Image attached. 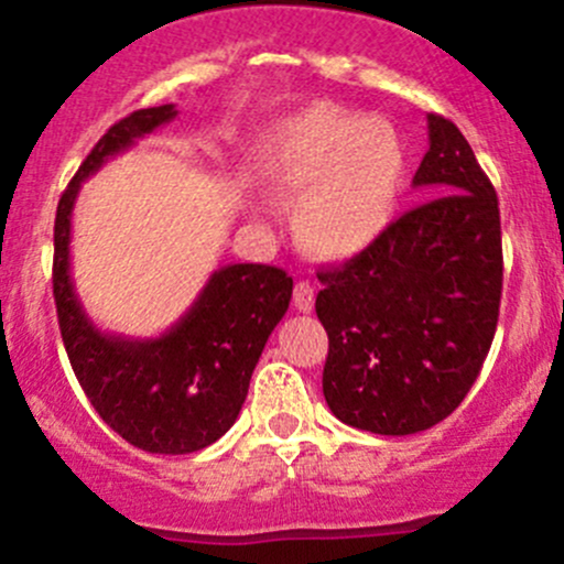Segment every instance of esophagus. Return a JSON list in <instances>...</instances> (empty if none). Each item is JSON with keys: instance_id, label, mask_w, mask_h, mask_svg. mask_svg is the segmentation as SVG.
Listing matches in <instances>:
<instances>
[{"instance_id": "obj_1", "label": "esophagus", "mask_w": 564, "mask_h": 564, "mask_svg": "<svg viewBox=\"0 0 564 564\" xmlns=\"http://www.w3.org/2000/svg\"><path fill=\"white\" fill-rule=\"evenodd\" d=\"M314 283L311 281H300L297 286H294V308L303 311V314H311L314 311Z\"/></svg>"}]
</instances>
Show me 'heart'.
I'll return each instance as SVG.
<instances>
[{"label": "heart", "instance_id": "heart-1", "mask_svg": "<svg viewBox=\"0 0 564 564\" xmlns=\"http://www.w3.org/2000/svg\"><path fill=\"white\" fill-rule=\"evenodd\" d=\"M406 169V147L392 124L327 104L289 119L261 155L272 191L297 198L300 242L324 259L362 253L390 229Z\"/></svg>", "mask_w": 564, "mask_h": 564}]
</instances>
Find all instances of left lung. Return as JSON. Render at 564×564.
<instances>
[{
    "instance_id": "obj_1",
    "label": "left lung",
    "mask_w": 564,
    "mask_h": 564,
    "mask_svg": "<svg viewBox=\"0 0 564 564\" xmlns=\"http://www.w3.org/2000/svg\"><path fill=\"white\" fill-rule=\"evenodd\" d=\"M412 182L434 198L355 259L316 272L329 338L324 401L340 423L384 436L456 412L491 349L502 300L497 191L451 119L429 113V152Z\"/></svg>"
}]
</instances>
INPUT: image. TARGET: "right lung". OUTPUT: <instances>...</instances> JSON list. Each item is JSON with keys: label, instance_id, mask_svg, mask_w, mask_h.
<instances>
[{"label": "right lung", "instance_id": "obj_1", "mask_svg": "<svg viewBox=\"0 0 564 564\" xmlns=\"http://www.w3.org/2000/svg\"><path fill=\"white\" fill-rule=\"evenodd\" d=\"M176 108L128 113L106 130L65 187L54 220V303L62 340L95 412L147 453L202 451L235 425L250 373L292 300V278L270 264L213 272L185 316L161 338L133 340L95 329L73 292L70 213L89 174L135 139L172 122Z\"/></svg>", "mask_w": 564, "mask_h": 564}]
</instances>
